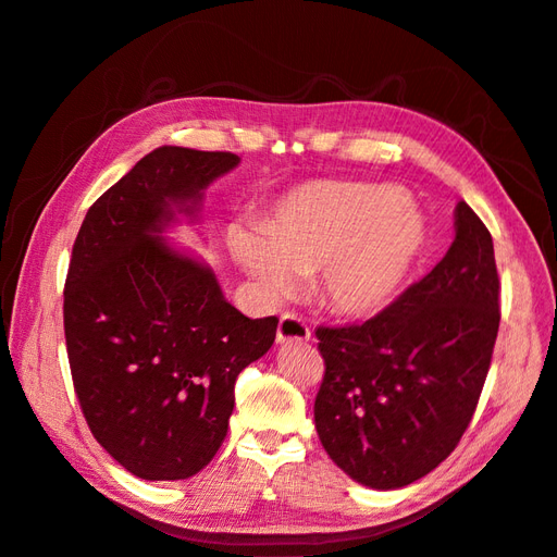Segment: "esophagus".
Here are the masks:
<instances>
[{"label": "esophagus", "mask_w": 557, "mask_h": 557, "mask_svg": "<svg viewBox=\"0 0 557 557\" xmlns=\"http://www.w3.org/2000/svg\"><path fill=\"white\" fill-rule=\"evenodd\" d=\"M311 330L296 313H284L277 325V344H305L309 342Z\"/></svg>", "instance_id": "34e87169"}]
</instances>
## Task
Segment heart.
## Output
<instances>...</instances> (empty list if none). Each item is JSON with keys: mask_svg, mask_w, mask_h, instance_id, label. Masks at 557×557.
<instances>
[{"mask_svg": "<svg viewBox=\"0 0 557 557\" xmlns=\"http://www.w3.org/2000/svg\"><path fill=\"white\" fill-rule=\"evenodd\" d=\"M261 234L230 236L236 263L271 300L298 294L300 275H317L321 300L344 317L389 305L425 240L421 215L384 184L313 182L275 202Z\"/></svg>", "mask_w": 557, "mask_h": 557, "instance_id": "obj_1", "label": "heart"}]
</instances>
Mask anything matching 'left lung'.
I'll return each instance as SVG.
<instances>
[{
    "label": "left lung",
    "mask_w": 557,
    "mask_h": 557,
    "mask_svg": "<svg viewBox=\"0 0 557 557\" xmlns=\"http://www.w3.org/2000/svg\"><path fill=\"white\" fill-rule=\"evenodd\" d=\"M498 294L492 234L457 202L453 244L421 282L367 323L317 330L325 375L313 421L338 469L400 490L444 462L490 371Z\"/></svg>",
    "instance_id": "obj_1"
}]
</instances>
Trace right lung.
<instances>
[{
	"label": "right lung",
	"mask_w": 557,
	"mask_h": 557,
	"mask_svg": "<svg viewBox=\"0 0 557 557\" xmlns=\"http://www.w3.org/2000/svg\"><path fill=\"white\" fill-rule=\"evenodd\" d=\"M232 152L163 145L92 202L72 246L63 325L72 382L100 446L143 480H184L219 453L234 382L275 342L209 265L161 236L196 221Z\"/></svg>",
	"instance_id": "1"
}]
</instances>
